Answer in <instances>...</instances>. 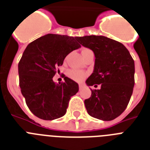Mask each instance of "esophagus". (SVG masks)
<instances>
[{"mask_svg":"<svg viewBox=\"0 0 150 150\" xmlns=\"http://www.w3.org/2000/svg\"><path fill=\"white\" fill-rule=\"evenodd\" d=\"M79 89H81V88H83V86H82V85H79Z\"/></svg>","mask_w":150,"mask_h":150,"instance_id":"esophagus-1","label":"esophagus"}]
</instances>
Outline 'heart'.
<instances>
[{"instance_id": "1", "label": "heart", "mask_w": 150, "mask_h": 150, "mask_svg": "<svg viewBox=\"0 0 150 150\" xmlns=\"http://www.w3.org/2000/svg\"><path fill=\"white\" fill-rule=\"evenodd\" d=\"M86 51H90L88 49H84L82 52H86ZM68 76L70 79H73L76 81H83L85 78L86 77V73L81 70H78V69H70L68 71Z\"/></svg>"}]
</instances>
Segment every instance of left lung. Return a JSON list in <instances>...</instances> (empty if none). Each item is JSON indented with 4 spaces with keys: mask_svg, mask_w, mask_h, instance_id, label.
I'll list each match as a JSON object with an SVG mask.
<instances>
[{
    "mask_svg": "<svg viewBox=\"0 0 150 150\" xmlns=\"http://www.w3.org/2000/svg\"><path fill=\"white\" fill-rule=\"evenodd\" d=\"M84 47L94 52V71L88 78V86L101 85L92 90L85 100L88 113L103 121L117 118L126 109L134 87L135 64L129 52L122 43L105 36L78 38Z\"/></svg>",
    "mask_w": 150,
    "mask_h": 150,
    "instance_id": "1",
    "label": "left lung"
}]
</instances>
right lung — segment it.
Segmentation results:
<instances>
[{
    "instance_id": "obj_1",
    "label": "right lung",
    "mask_w": 150,
    "mask_h": 150,
    "mask_svg": "<svg viewBox=\"0 0 150 150\" xmlns=\"http://www.w3.org/2000/svg\"><path fill=\"white\" fill-rule=\"evenodd\" d=\"M78 37L47 34L30 43L18 64L21 92L31 112L44 120H53L66 113L70 98L79 85L68 77L53 81L57 68L68 54L81 45Z\"/></svg>"
}]
</instances>
